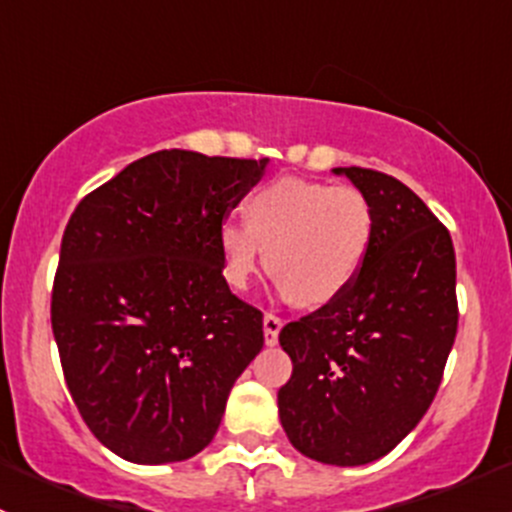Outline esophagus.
Wrapping results in <instances>:
<instances>
[{
	"label": "esophagus",
	"mask_w": 512,
	"mask_h": 512,
	"mask_svg": "<svg viewBox=\"0 0 512 512\" xmlns=\"http://www.w3.org/2000/svg\"><path fill=\"white\" fill-rule=\"evenodd\" d=\"M262 329H265V344H267V347H275L277 337H280L282 319L275 317V314H265V319H262Z\"/></svg>",
	"instance_id": "34e87169"
}]
</instances>
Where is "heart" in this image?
I'll return each mask as SVG.
<instances>
[{
    "label": "heart",
    "instance_id": "heart-1",
    "mask_svg": "<svg viewBox=\"0 0 512 512\" xmlns=\"http://www.w3.org/2000/svg\"><path fill=\"white\" fill-rule=\"evenodd\" d=\"M245 222L220 225L223 277L250 287L265 262L277 287L304 307H322L359 280L374 245V210L354 188L304 178H277L250 195Z\"/></svg>",
    "mask_w": 512,
    "mask_h": 512
}]
</instances>
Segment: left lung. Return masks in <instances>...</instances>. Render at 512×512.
Here are the masks:
<instances>
[{
  "instance_id": "obj_1",
  "label": "left lung",
  "mask_w": 512,
  "mask_h": 512,
  "mask_svg": "<svg viewBox=\"0 0 512 512\" xmlns=\"http://www.w3.org/2000/svg\"><path fill=\"white\" fill-rule=\"evenodd\" d=\"M332 173L371 203L374 245L347 294L280 332L292 376L277 406L302 456L347 468L386 456L431 406L458 327L456 255L446 227L401 180L366 168Z\"/></svg>"
}]
</instances>
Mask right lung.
Here are the masks:
<instances>
[{
    "label": "right lung",
    "instance_id": "1",
    "mask_svg": "<svg viewBox=\"0 0 512 512\" xmlns=\"http://www.w3.org/2000/svg\"><path fill=\"white\" fill-rule=\"evenodd\" d=\"M270 160L158 151L66 225L51 329L91 433L123 461H188L213 441L262 314L223 277L218 230Z\"/></svg>",
    "mask_w": 512,
    "mask_h": 512
}]
</instances>
